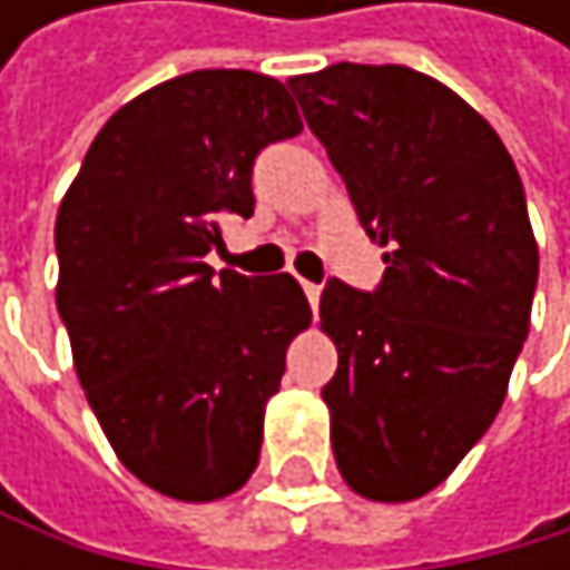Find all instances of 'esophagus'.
Instances as JSON below:
<instances>
[{
    "mask_svg": "<svg viewBox=\"0 0 570 570\" xmlns=\"http://www.w3.org/2000/svg\"><path fill=\"white\" fill-rule=\"evenodd\" d=\"M304 294H307L311 307L317 311V301H321V287H317V283H307V279H304Z\"/></svg>",
    "mask_w": 570,
    "mask_h": 570,
    "instance_id": "1",
    "label": "esophagus"
}]
</instances>
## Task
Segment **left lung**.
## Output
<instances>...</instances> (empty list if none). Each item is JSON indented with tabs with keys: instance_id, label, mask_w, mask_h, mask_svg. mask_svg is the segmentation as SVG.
<instances>
[{
	"instance_id": "obj_1",
	"label": "left lung",
	"mask_w": 570,
	"mask_h": 570,
	"mask_svg": "<svg viewBox=\"0 0 570 570\" xmlns=\"http://www.w3.org/2000/svg\"><path fill=\"white\" fill-rule=\"evenodd\" d=\"M287 88L386 246L376 291L335 276L321 291L338 472L365 499H417L489 431L527 342L540 266L527 194L492 126L421 71L345 60Z\"/></svg>"
}]
</instances>
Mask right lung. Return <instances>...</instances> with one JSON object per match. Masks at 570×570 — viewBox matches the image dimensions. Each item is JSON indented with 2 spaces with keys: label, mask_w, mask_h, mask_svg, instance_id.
<instances>
[{
  "label": "right lung",
  "mask_w": 570,
  "mask_h": 570,
  "mask_svg": "<svg viewBox=\"0 0 570 570\" xmlns=\"http://www.w3.org/2000/svg\"><path fill=\"white\" fill-rule=\"evenodd\" d=\"M304 129L276 78L190 71L101 126L63 194L57 311L122 465L164 495L222 499L263 444V406L311 304L291 273H215L222 218L256 208V157Z\"/></svg>",
  "instance_id": "add662e5"
}]
</instances>
